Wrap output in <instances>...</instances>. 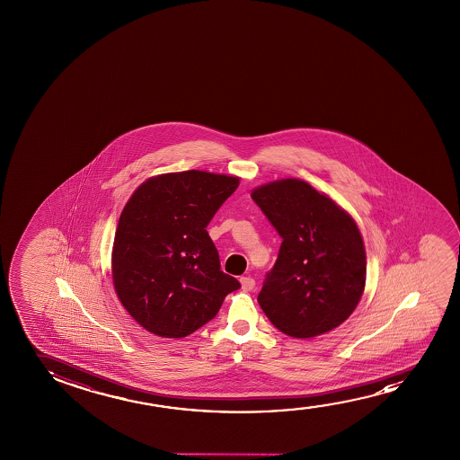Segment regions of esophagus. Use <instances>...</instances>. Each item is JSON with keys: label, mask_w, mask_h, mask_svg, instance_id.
<instances>
[{"label": "esophagus", "mask_w": 460, "mask_h": 460, "mask_svg": "<svg viewBox=\"0 0 460 460\" xmlns=\"http://www.w3.org/2000/svg\"><path fill=\"white\" fill-rule=\"evenodd\" d=\"M240 284H242V289L246 290V292H250V290L256 288V281L250 277L240 278Z\"/></svg>", "instance_id": "34e87169"}]
</instances>
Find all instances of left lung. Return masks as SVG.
<instances>
[{
	"label": "left lung",
	"instance_id": "1",
	"mask_svg": "<svg viewBox=\"0 0 460 460\" xmlns=\"http://www.w3.org/2000/svg\"><path fill=\"white\" fill-rule=\"evenodd\" d=\"M252 198L283 239L258 296L269 321L300 340L340 327L365 290L366 252L355 220L300 179L265 183Z\"/></svg>",
	"mask_w": 460,
	"mask_h": 460
}]
</instances>
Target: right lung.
<instances>
[{
    "mask_svg": "<svg viewBox=\"0 0 460 460\" xmlns=\"http://www.w3.org/2000/svg\"><path fill=\"white\" fill-rule=\"evenodd\" d=\"M239 177L182 171L135 190L114 234L111 273L122 306L147 332L185 338L212 321L240 283L220 270L208 227Z\"/></svg>",
    "mask_w": 460,
    "mask_h": 460,
    "instance_id": "add662e5",
    "label": "right lung"
}]
</instances>
